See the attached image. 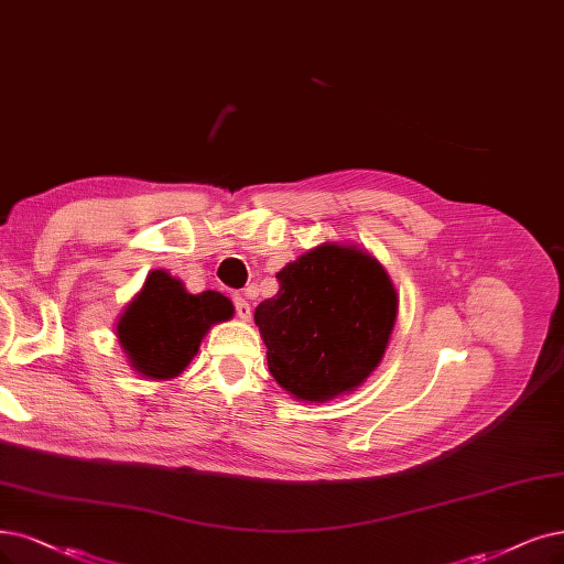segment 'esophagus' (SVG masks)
I'll return each instance as SVG.
<instances>
[{
    "label": "esophagus",
    "instance_id": "1",
    "mask_svg": "<svg viewBox=\"0 0 564 564\" xmlns=\"http://www.w3.org/2000/svg\"><path fill=\"white\" fill-rule=\"evenodd\" d=\"M235 311H237V316H239L241 321H248V318H250V304H248L246 297H241V295L235 297Z\"/></svg>",
    "mask_w": 564,
    "mask_h": 564
}]
</instances>
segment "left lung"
<instances>
[{"label": "left lung", "mask_w": 564, "mask_h": 564, "mask_svg": "<svg viewBox=\"0 0 564 564\" xmlns=\"http://www.w3.org/2000/svg\"><path fill=\"white\" fill-rule=\"evenodd\" d=\"M276 279L279 293L256 308L271 377L306 402L358 388L381 362L398 318L386 269L358 248L323 243Z\"/></svg>", "instance_id": "left-lung-1"}]
</instances>
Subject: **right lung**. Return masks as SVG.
<instances>
[{"label": "right lung", "instance_id": "add662e5", "mask_svg": "<svg viewBox=\"0 0 564 564\" xmlns=\"http://www.w3.org/2000/svg\"><path fill=\"white\" fill-rule=\"evenodd\" d=\"M232 314V302L216 290L191 295L158 269L120 316L118 339L143 377L174 379L195 358L208 327Z\"/></svg>", "mask_w": 564, "mask_h": 564}]
</instances>
